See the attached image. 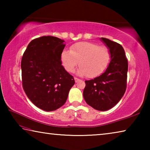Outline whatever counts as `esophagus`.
I'll return each mask as SVG.
<instances>
[{
	"label": "esophagus",
	"mask_w": 150,
	"mask_h": 150,
	"mask_svg": "<svg viewBox=\"0 0 150 150\" xmlns=\"http://www.w3.org/2000/svg\"><path fill=\"white\" fill-rule=\"evenodd\" d=\"M74 79H75V82H76V83H77V82H78V81H80V79H78V78H77V77H75V78H74Z\"/></svg>",
	"instance_id": "esophagus-1"
}]
</instances>
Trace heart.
Returning a JSON list of instances; mask_svg holds the SVG:
<instances>
[{"label": "heart", "instance_id": "1", "mask_svg": "<svg viewBox=\"0 0 150 150\" xmlns=\"http://www.w3.org/2000/svg\"><path fill=\"white\" fill-rule=\"evenodd\" d=\"M110 59L108 49L92 42H82L73 45L70 52L64 50L61 59L68 72H73L78 64L79 74L95 77L106 69Z\"/></svg>", "mask_w": 150, "mask_h": 150}]
</instances>
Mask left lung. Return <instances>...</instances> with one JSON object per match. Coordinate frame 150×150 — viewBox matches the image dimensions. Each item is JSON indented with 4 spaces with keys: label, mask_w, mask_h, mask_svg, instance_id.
Masks as SVG:
<instances>
[{
    "label": "left lung",
    "mask_w": 150,
    "mask_h": 150,
    "mask_svg": "<svg viewBox=\"0 0 150 150\" xmlns=\"http://www.w3.org/2000/svg\"><path fill=\"white\" fill-rule=\"evenodd\" d=\"M101 40L108 47L110 62L102 75L85 81L83 97L93 108L105 111L115 106L125 93L128 60L120 44L105 38Z\"/></svg>",
    "instance_id": "8db88e82"
}]
</instances>
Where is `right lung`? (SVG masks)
<instances>
[{
  "instance_id": "obj_1",
  "label": "right lung",
  "mask_w": 150,
  "mask_h": 150,
  "mask_svg": "<svg viewBox=\"0 0 150 150\" xmlns=\"http://www.w3.org/2000/svg\"><path fill=\"white\" fill-rule=\"evenodd\" d=\"M64 40L42 36L32 40L21 61L22 87L37 107L57 110L65 103L74 78L62 65Z\"/></svg>"
}]
</instances>
